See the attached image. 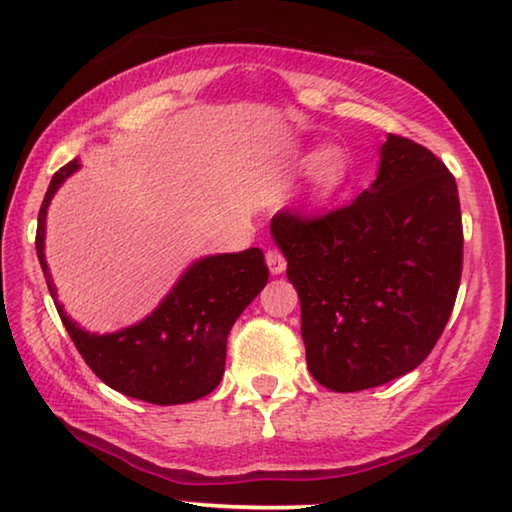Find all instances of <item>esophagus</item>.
<instances>
[{"label":"esophagus","mask_w":512,"mask_h":512,"mask_svg":"<svg viewBox=\"0 0 512 512\" xmlns=\"http://www.w3.org/2000/svg\"><path fill=\"white\" fill-rule=\"evenodd\" d=\"M266 266H269L271 273H276V276H278V273L287 269V259L278 248H269V250H266Z\"/></svg>","instance_id":"obj_1"}]
</instances>
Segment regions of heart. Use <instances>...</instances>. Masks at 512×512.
Listing matches in <instances>:
<instances>
[{
	"label": "heart",
	"mask_w": 512,
	"mask_h": 512,
	"mask_svg": "<svg viewBox=\"0 0 512 512\" xmlns=\"http://www.w3.org/2000/svg\"><path fill=\"white\" fill-rule=\"evenodd\" d=\"M347 172V160L340 149H324L312 160V197L317 202L333 195Z\"/></svg>",
	"instance_id": "heart-1"
}]
</instances>
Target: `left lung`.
Instances as JSON below:
<instances>
[{"label": "left lung", "mask_w": 512, "mask_h": 512, "mask_svg": "<svg viewBox=\"0 0 512 512\" xmlns=\"http://www.w3.org/2000/svg\"><path fill=\"white\" fill-rule=\"evenodd\" d=\"M271 234L301 299L310 375L335 393L418 368L446 329L462 278V213L448 167L388 135L377 181L324 213L282 209Z\"/></svg>", "instance_id": "left-lung-1"}]
</instances>
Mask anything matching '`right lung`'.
I'll return each instance as SVG.
<instances>
[{
    "label": "right lung",
    "instance_id": "add662e5",
    "mask_svg": "<svg viewBox=\"0 0 512 512\" xmlns=\"http://www.w3.org/2000/svg\"><path fill=\"white\" fill-rule=\"evenodd\" d=\"M78 160L52 177L38 211L36 255L50 294L55 296L45 264V213L61 181L78 170ZM269 266L259 248L213 255L190 266L177 287L144 322L110 335L82 331L57 305L73 345L94 375L114 391L151 404L200 400L220 384L225 372L227 335L246 305L262 292Z\"/></svg>",
    "mask_w": 512,
    "mask_h": 512
}]
</instances>
